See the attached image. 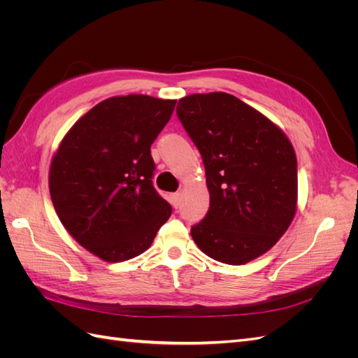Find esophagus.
Returning a JSON list of instances; mask_svg holds the SVG:
<instances>
[{"label":"esophagus","instance_id":"esophagus-1","mask_svg":"<svg viewBox=\"0 0 358 358\" xmlns=\"http://www.w3.org/2000/svg\"><path fill=\"white\" fill-rule=\"evenodd\" d=\"M180 197H182V194H180V192L171 194V196H170V203H171L173 208H179V204H180Z\"/></svg>","mask_w":358,"mask_h":358}]
</instances>
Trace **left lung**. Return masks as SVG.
I'll return each mask as SVG.
<instances>
[{
	"mask_svg": "<svg viewBox=\"0 0 358 358\" xmlns=\"http://www.w3.org/2000/svg\"><path fill=\"white\" fill-rule=\"evenodd\" d=\"M176 113L203 158L210 203L191 227L201 251L239 266L263 255L289 227L297 203V159L268 119L225 92L179 100Z\"/></svg>",
	"mask_w": 358,
	"mask_h": 358,
	"instance_id": "8db88e82",
	"label": "left lung"
}]
</instances>
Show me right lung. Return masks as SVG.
<instances>
[{"label": "right lung", "mask_w": 358, "mask_h": 358, "mask_svg": "<svg viewBox=\"0 0 358 358\" xmlns=\"http://www.w3.org/2000/svg\"><path fill=\"white\" fill-rule=\"evenodd\" d=\"M176 100L112 96L82 116L50 164L53 208L67 231L104 262L145 252L171 215L154 188L150 146Z\"/></svg>", "instance_id": "obj_1"}]
</instances>
